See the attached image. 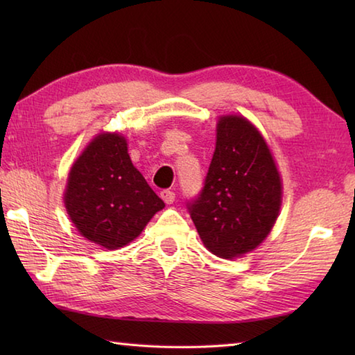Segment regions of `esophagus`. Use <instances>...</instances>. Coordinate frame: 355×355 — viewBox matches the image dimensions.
Returning a JSON list of instances; mask_svg holds the SVG:
<instances>
[{"mask_svg": "<svg viewBox=\"0 0 355 355\" xmlns=\"http://www.w3.org/2000/svg\"><path fill=\"white\" fill-rule=\"evenodd\" d=\"M160 197H162V200L166 202V205H172V202L175 201V193H173V192L169 191V189L162 191V192H160Z\"/></svg>", "mask_w": 355, "mask_h": 355, "instance_id": "34e87169", "label": "esophagus"}]
</instances>
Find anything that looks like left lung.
<instances>
[{"instance_id":"obj_1","label":"left lung","mask_w":355,"mask_h":355,"mask_svg":"<svg viewBox=\"0 0 355 355\" xmlns=\"http://www.w3.org/2000/svg\"><path fill=\"white\" fill-rule=\"evenodd\" d=\"M281 200V177L259 131L244 117H221L205 186L186 202L207 250L225 259L252 252L273 229Z\"/></svg>"}]
</instances>
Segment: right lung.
I'll use <instances>...</instances> for the list:
<instances>
[{
  "instance_id": "obj_1",
  "label": "right lung",
  "mask_w": 355,
  "mask_h": 355,
  "mask_svg": "<svg viewBox=\"0 0 355 355\" xmlns=\"http://www.w3.org/2000/svg\"><path fill=\"white\" fill-rule=\"evenodd\" d=\"M65 207L82 236L108 250L140 235L164 202L134 168L125 137L105 132L73 164Z\"/></svg>"
}]
</instances>
